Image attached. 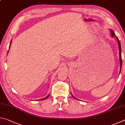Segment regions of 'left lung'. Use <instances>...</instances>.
<instances>
[{"mask_svg":"<svg viewBox=\"0 0 125 125\" xmlns=\"http://www.w3.org/2000/svg\"><path fill=\"white\" fill-rule=\"evenodd\" d=\"M110 32H111V36L112 37H113V38H114V37H115L116 38L117 41V42H118V45H119V54H120V71H121V67H122V59H121V44H120V41L119 40V39H118L117 37L115 36V33L112 30H110ZM71 95L73 97L75 98V99H76V98L74 97V96L72 94Z\"/></svg>","mask_w":125,"mask_h":125,"instance_id":"left-lung-1","label":"left lung"}]
</instances>
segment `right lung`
<instances>
[{"mask_svg":"<svg viewBox=\"0 0 125 125\" xmlns=\"http://www.w3.org/2000/svg\"><path fill=\"white\" fill-rule=\"evenodd\" d=\"M11 42H12V40H11V41H10V45H9V49H10V45H11ZM8 52H9V50H8ZM49 94L48 95H47V97H46L45 98H43V99H41L40 100H44V99H47V98H48V97H49Z\"/></svg>","mask_w":125,"mask_h":125,"instance_id":"add662e5","label":"right lung"}]
</instances>
